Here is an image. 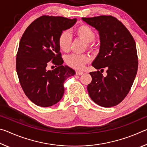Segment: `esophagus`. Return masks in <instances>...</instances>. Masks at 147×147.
I'll return each mask as SVG.
<instances>
[{
	"mask_svg": "<svg viewBox=\"0 0 147 147\" xmlns=\"http://www.w3.org/2000/svg\"><path fill=\"white\" fill-rule=\"evenodd\" d=\"M84 73H83V72L82 71H76V75H82V74Z\"/></svg>",
	"mask_w": 147,
	"mask_h": 147,
	"instance_id": "34e87169",
	"label": "esophagus"
}]
</instances>
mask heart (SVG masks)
<instances>
[{
	"label": "heart",
	"mask_w": 147,
	"mask_h": 147,
	"mask_svg": "<svg viewBox=\"0 0 147 147\" xmlns=\"http://www.w3.org/2000/svg\"><path fill=\"white\" fill-rule=\"evenodd\" d=\"M74 36L86 42L87 49L89 51H94L96 48V43L94 41L95 32L90 26L87 24H81L73 30ZM58 45L61 51L67 52L71 45V38L66 32L59 34L58 38ZM89 61V58L86 54H72L65 58V62L68 66L75 69H81L85 64Z\"/></svg>",
	"instance_id": "1"
}]
</instances>
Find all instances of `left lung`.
Listing matches in <instances>:
<instances>
[{"instance_id": "8db88e82", "label": "left lung", "mask_w": 147, "mask_h": 147, "mask_svg": "<svg viewBox=\"0 0 147 147\" xmlns=\"http://www.w3.org/2000/svg\"><path fill=\"white\" fill-rule=\"evenodd\" d=\"M82 20L99 32L100 52L92 63L101 69L89 73V95L102 107L117 105L126 97L132 86L138 68L135 40L120 21L111 16L82 17ZM107 69L106 77L101 72Z\"/></svg>"}]
</instances>
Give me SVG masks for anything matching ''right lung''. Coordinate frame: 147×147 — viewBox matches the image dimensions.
<instances>
[{"label":"right lung","mask_w":147,"mask_h":147,"mask_svg":"<svg viewBox=\"0 0 147 147\" xmlns=\"http://www.w3.org/2000/svg\"><path fill=\"white\" fill-rule=\"evenodd\" d=\"M76 20L44 15L34 20L21 37L17 53V73L24 94L37 106L49 107L58 102L64 93V82L75 74L73 69L62 65L58 38ZM50 64L58 67L48 71Z\"/></svg>","instance_id":"1"}]
</instances>
